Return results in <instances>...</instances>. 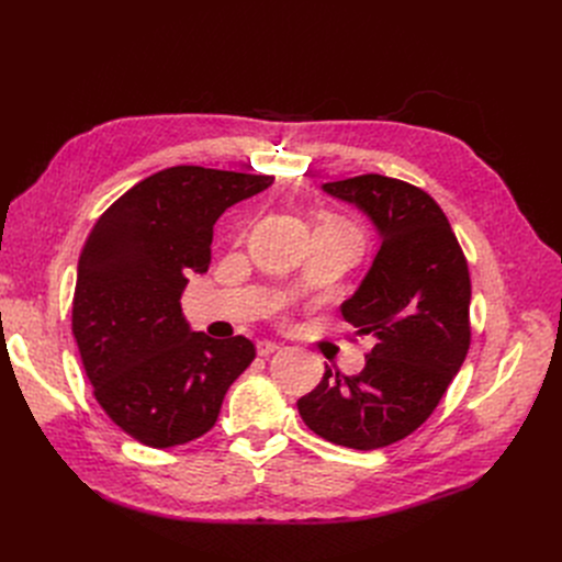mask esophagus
Masks as SVG:
<instances>
[{"mask_svg":"<svg viewBox=\"0 0 562 562\" xmlns=\"http://www.w3.org/2000/svg\"><path fill=\"white\" fill-rule=\"evenodd\" d=\"M278 348H280V346H278L276 341L263 339V341L257 344V356H259V358H269V356H273V352H276Z\"/></svg>","mask_w":562,"mask_h":562,"instance_id":"obj_1","label":"esophagus"}]
</instances>
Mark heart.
Wrapping results in <instances>:
<instances>
[{
	"label": "heart",
	"mask_w": 562,
	"mask_h": 562,
	"mask_svg": "<svg viewBox=\"0 0 562 562\" xmlns=\"http://www.w3.org/2000/svg\"><path fill=\"white\" fill-rule=\"evenodd\" d=\"M321 225H328V227H335V229H339V232H344V234L352 236V239H356L358 244H362V236H360L358 227H352L350 223H346V221H341V218L328 216V218H323V221H321Z\"/></svg>",
	"instance_id": "1"
}]
</instances>
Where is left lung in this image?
I'll list each match as a JSON object with an SVG mask.
<instances>
[{"instance_id": "1", "label": "left lung", "mask_w": 562, "mask_h": 562, "mask_svg": "<svg viewBox=\"0 0 562 562\" xmlns=\"http://www.w3.org/2000/svg\"><path fill=\"white\" fill-rule=\"evenodd\" d=\"M321 189L362 212L380 239L371 269L339 307L375 346L360 375L326 367L296 405L305 426L333 445L382 449L432 415L467 358V261L445 212L417 187L360 175Z\"/></svg>"}]
</instances>
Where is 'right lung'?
<instances>
[{
  "mask_svg": "<svg viewBox=\"0 0 562 562\" xmlns=\"http://www.w3.org/2000/svg\"><path fill=\"white\" fill-rule=\"evenodd\" d=\"M276 177L175 166L117 198L77 263L72 335L95 398L115 426L153 449L210 430L232 382L255 360L246 337L191 330L182 291L206 273L214 225Z\"/></svg>",
  "mask_w": 562,
  "mask_h": 562,
  "instance_id": "right-lung-1",
  "label": "right lung"
}]
</instances>
